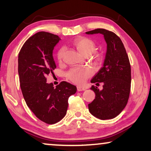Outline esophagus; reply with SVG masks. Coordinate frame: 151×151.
Listing matches in <instances>:
<instances>
[{
    "label": "esophagus",
    "instance_id": "esophagus-1",
    "mask_svg": "<svg viewBox=\"0 0 151 151\" xmlns=\"http://www.w3.org/2000/svg\"><path fill=\"white\" fill-rule=\"evenodd\" d=\"M77 90L78 91H85V88L81 87V86H77Z\"/></svg>",
    "mask_w": 151,
    "mask_h": 151
}]
</instances>
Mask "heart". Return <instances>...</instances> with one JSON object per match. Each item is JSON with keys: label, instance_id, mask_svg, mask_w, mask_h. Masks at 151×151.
<instances>
[{"label": "heart", "instance_id": "b5f03b06", "mask_svg": "<svg viewBox=\"0 0 151 151\" xmlns=\"http://www.w3.org/2000/svg\"><path fill=\"white\" fill-rule=\"evenodd\" d=\"M71 44L84 56H88L96 50V43L91 38L88 37H78L72 41ZM66 52L65 47H61L57 53V60L62 63ZM93 58L96 61L102 60V55L99 53H94ZM91 71L87 68L74 67L67 73V77L73 83L82 85L85 83L86 80L91 76Z\"/></svg>", "mask_w": 151, "mask_h": 151}]
</instances>
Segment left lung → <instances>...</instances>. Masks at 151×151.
Instances as JSON below:
<instances>
[{
	"instance_id": "obj_1",
	"label": "left lung",
	"mask_w": 151,
	"mask_h": 151,
	"mask_svg": "<svg viewBox=\"0 0 151 151\" xmlns=\"http://www.w3.org/2000/svg\"><path fill=\"white\" fill-rule=\"evenodd\" d=\"M86 34H102L107 43L104 65L91 80V83L102 82L103 89L91 86L96 98L88 104V110L100 119H113L123 111L129 98L131 69L129 56L121 39L113 32L96 29Z\"/></svg>"
}]
</instances>
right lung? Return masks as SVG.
I'll return each mask as SVG.
<instances>
[{"instance_id": "1", "label": "right lung", "mask_w": 151, "mask_h": 151, "mask_svg": "<svg viewBox=\"0 0 151 151\" xmlns=\"http://www.w3.org/2000/svg\"><path fill=\"white\" fill-rule=\"evenodd\" d=\"M60 38L40 32L24 42L18 54V74L22 96L34 114L43 122L53 124L67 113L68 99L77 88L65 81L53 87L47 83V76L56 65L53 50Z\"/></svg>"}]
</instances>
